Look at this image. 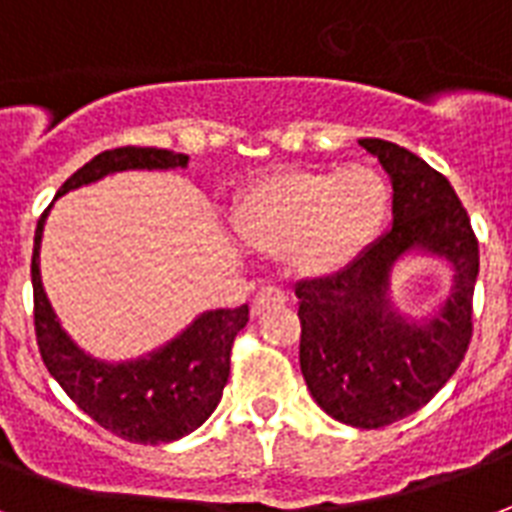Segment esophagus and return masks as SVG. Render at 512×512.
<instances>
[{"instance_id":"1","label":"esophagus","mask_w":512,"mask_h":512,"mask_svg":"<svg viewBox=\"0 0 512 512\" xmlns=\"http://www.w3.org/2000/svg\"><path fill=\"white\" fill-rule=\"evenodd\" d=\"M276 303H284V292L279 290V287L268 284V287H263V290L255 295V300H252V314H263L265 308L276 306Z\"/></svg>"}]
</instances>
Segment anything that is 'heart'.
Returning a JSON list of instances; mask_svg holds the SVG:
<instances>
[{
    "label": "heart",
    "instance_id": "obj_1",
    "mask_svg": "<svg viewBox=\"0 0 512 512\" xmlns=\"http://www.w3.org/2000/svg\"><path fill=\"white\" fill-rule=\"evenodd\" d=\"M386 212L389 185L368 163L295 169L247 187L233 209V230L260 255L287 257L300 276L325 279L378 239Z\"/></svg>",
    "mask_w": 512,
    "mask_h": 512
}]
</instances>
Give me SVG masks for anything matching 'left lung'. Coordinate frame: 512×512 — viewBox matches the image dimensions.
<instances>
[{
  "label": "left lung",
  "instance_id": "left-lung-1",
  "mask_svg": "<svg viewBox=\"0 0 512 512\" xmlns=\"http://www.w3.org/2000/svg\"><path fill=\"white\" fill-rule=\"evenodd\" d=\"M392 179V228L349 268L295 284L300 370L327 416L378 429L411 416L454 376L473 338L478 241L454 187L400 144L360 139ZM417 254L443 256L452 292L424 320L391 300V268Z\"/></svg>",
  "mask_w": 512,
  "mask_h": 512
}]
</instances>
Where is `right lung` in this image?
I'll return each mask as SVG.
<instances>
[{
  "label": "right lung",
  "instance_id": "add662e5",
  "mask_svg": "<svg viewBox=\"0 0 512 512\" xmlns=\"http://www.w3.org/2000/svg\"><path fill=\"white\" fill-rule=\"evenodd\" d=\"M128 169H187V155L158 147L104 150L74 171L56 198ZM45 217L48 212L39 217L34 233L31 287L37 346L50 376L80 411L117 438L158 446L190 435L220 403L230 376V346L247 327L249 306L204 311L177 338L139 360H96L66 335L42 287L39 244Z\"/></svg>",
  "mask_w": 512,
  "mask_h": 512
}]
</instances>
